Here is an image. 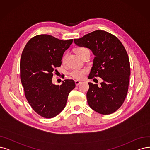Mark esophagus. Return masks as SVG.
I'll list each match as a JSON object with an SVG mask.
<instances>
[{"label":"esophagus","instance_id":"obj_1","mask_svg":"<svg viewBox=\"0 0 150 150\" xmlns=\"http://www.w3.org/2000/svg\"><path fill=\"white\" fill-rule=\"evenodd\" d=\"M81 83V82H80L79 81H75V84H76V86H78L79 84H80Z\"/></svg>","mask_w":150,"mask_h":150}]
</instances>
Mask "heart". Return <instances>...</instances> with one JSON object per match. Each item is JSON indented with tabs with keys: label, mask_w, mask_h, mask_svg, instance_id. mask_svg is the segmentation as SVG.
Returning <instances> with one entry per match:
<instances>
[{
	"label": "heart",
	"mask_w": 150,
	"mask_h": 150,
	"mask_svg": "<svg viewBox=\"0 0 150 150\" xmlns=\"http://www.w3.org/2000/svg\"><path fill=\"white\" fill-rule=\"evenodd\" d=\"M74 52L82 58H83L87 55H90V51L88 49H87V48H86V47H77L74 49ZM66 57H67V54H64L62 57L63 62H64ZM87 72H88V70L86 68H76V69H74L70 71L69 75L72 77H73L74 79L80 80V79H82L83 77H84L85 75L86 74Z\"/></svg>",
	"instance_id": "b5f03b06"
}]
</instances>
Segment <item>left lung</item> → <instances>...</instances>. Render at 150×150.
I'll use <instances>...</instances> for the list:
<instances>
[{"instance_id": "1", "label": "left lung", "mask_w": 150, "mask_h": 150, "mask_svg": "<svg viewBox=\"0 0 150 150\" xmlns=\"http://www.w3.org/2000/svg\"><path fill=\"white\" fill-rule=\"evenodd\" d=\"M78 46L91 49L95 58L88 79L101 77L100 86L88 82L87 103L92 110L110 115L123 104L128 92L130 68L127 53L121 42L112 34L97 30L78 39Z\"/></svg>"}]
</instances>
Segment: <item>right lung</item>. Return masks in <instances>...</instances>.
<instances>
[{
	"label": "right lung",
	"instance_id": "add662e5",
	"mask_svg": "<svg viewBox=\"0 0 150 150\" xmlns=\"http://www.w3.org/2000/svg\"><path fill=\"white\" fill-rule=\"evenodd\" d=\"M73 40L40 34L30 39L23 50L20 78L25 97L34 111L43 117L52 118L62 112L76 86L73 79H65L60 86L52 82L53 72L61 66L63 53Z\"/></svg>",
	"mask_w": 150,
	"mask_h": 150
}]
</instances>
